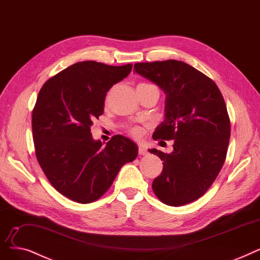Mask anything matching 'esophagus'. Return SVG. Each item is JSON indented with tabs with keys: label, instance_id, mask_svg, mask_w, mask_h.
<instances>
[{
	"label": "esophagus",
	"instance_id": "1",
	"mask_svg": "<svg viewBox=\"0 0 260 260\" xmlns=\"http://www.w3.org/2000/svg\"><path fill=\"white\" fill-rule=\"evenodd\" d=\"M148 153V150H147V148H145L144 146H142V145H140L139 146V154H141V155H147Z\"/></svg>",
	"mask_w": 260,
	"mask_h": 260
}]
</instances>
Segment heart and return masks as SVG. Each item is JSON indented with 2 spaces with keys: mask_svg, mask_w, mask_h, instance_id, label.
Wrapping results in <instances>:
<instances>
[{
  "mask_svg": "<svg viewBox=\"0 0 260 260\" xmlns=\"http://www.w3.org/2000/svg\"><path fill=\"white\" fill-rule=\"evenodd\" d=\"M140 84H149V83L142 82V83H140ZM129 132L133 135L134 138H140L141 135H142V133H143V130H142V128L139 127V126H134V127H131V128L129 129Z\"/></svg>",
  "mask_w": 260,
  "mask_h": 260,
  "instance_id": "b5f03b06",
  "label": "heart"
}]
</instances>
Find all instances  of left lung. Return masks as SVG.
<instances>
[{
	"label": "left lung",
	"mask_w": 260,
	"mask_h": 260,
	"mask_svg": "<svg viewBox=\"0 0 260 260\" xmlns=\"http://www.w3.org/2000/svg\"><path fill=\"white\" fill-rule=\"evenodd\" d=\"M133 72L166 94L165 119L153 140H175L171 153L149 150L164 160L152 189L170 206L193 202L212 186L225 162L231 121L223 96L211 78L182 61L140 62Z\"/></svg>",
	"instance_id": "1"
}]
</instances>
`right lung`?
<instances>
[{"instance_id": "right-lung-1", "label": "right lung", "mask_w": 260, "mask_h": 260, "mask_svg": "<svg viewBox=\"0 0 260 260\" xmlns=\"http://www.w3.org/2000/svg\"><path fill=\"white\" fill-rule=\"evenodd\" d=\"M131 70V63L82 61L49 78L37 97L31 116L36 157L54 188L73 201L100 199L121 166L138 156L137 144L122 135L104 146L91 133L108 91Z\"/></svg>"}]
</instances>
